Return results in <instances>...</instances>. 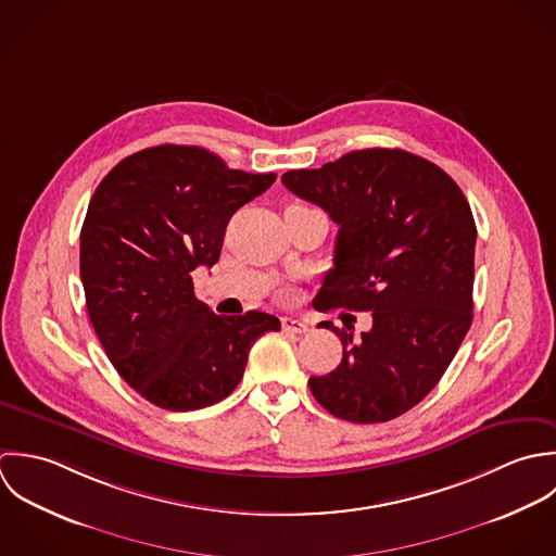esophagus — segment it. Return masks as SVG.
Returning <instances> with one entry per match:
<instances>
[{"label": "esophagus", "instance_id": "1", "mask_svg": "<svg viewBox=\"0 0 556 556\" xmlns=\"http://www.w3.org/2000/svg\"><path fill=\"white\" fill-rule=\"evenodd\" d=\"M281 327H283V331H288V333L303 334L309 331V325H307L305 320H301V318H292V316L281 318Z\"/></svg>", "mask_w": 556, "mask_h": 556}]
</instances>
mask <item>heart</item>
Here are the masks:
<instances>
[{"instance_id":"heart-1","label":"heart","mask_w":556,"mask_h":556,"mask_svg":"<svg viewBox=\"0 0 556 556\" xmlns=\"http://www.w3.org/2000/svg\"><path fill=\"white\" fill-rule=\"evenodd\" d=\"M292 206H301V208H303V206H305V204H292ZM288 208H290V206H288Z\"/></svg>"}]
</instances>
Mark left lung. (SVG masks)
Wrapping results in <instances>:
<instances>
[{
	"instance_id": "1",
	"label": "left lung",
	"mask_w": 556,
	"mask_h": 556,
	"mask_svg": "<svg viewBox=\"0 0 556 556\" xmlns=\"http://www.w3.org/2000/svg\"><path fill=\"white\" fill-rule=\"evenodd\" d=\"M281 180L339 225L320 309L371 312L358 339L318 325L341 339L343 356L331 374L312 376L309 389L343 421H391L439 384L470 329V206L439 165L400 148L354 150Z\"/></svg>"
}]
</instances>
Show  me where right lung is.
I'll use <instances>...</instances> for the list:
<instances>
[{"mask_svg": "<svg viewBox=\"0 0 556 556\" xmlns=\"http://www.w3.org/2000/svg\"><path fill=\"white\" fill-rule=\"evenodd\" d=\"M275 180L163 143L126 156L97 187L81 227L86 305L113 367L150 404L187 413L222 402L255 339L281 329L264 312L213 314L191 279L219 260L231 215Z\"/></svg>", "mask_w": 556, "mask_h": 556, "instance_id": "right-lung-1", "label": "right lung"}]
</instances>
